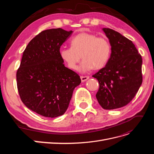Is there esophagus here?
I'll use <instances>...</instances> for the list:
<instances>
[{
  "instance_id": "esophagus-1",
  "label": "esophagus",
  "mask_w": 154,
  "mask_h": 154,
  "mask_svg": "<svg viewBox=\"0 0 154 154\" xmlns=\"http://www.w3.org/2000/svg\"><path fill=\"white\" fill-rule=\"evenodd\" d=\"M80 78H81V80H82V82H85L86 80H87L88 78H89V76H82L81 77H80Z\"/></svg>"
}]
</instances>
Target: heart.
<instances>
[{"mask_svg":"<svg viewBox=\"0 0 154 154\" xmlns=\"http://www.w3.org/2000/svg\"><path fill=\"white\" fill-rule=\"evenodd\" d=\"M71 48H62L59 51L60 57L71 69H76L83 59L80 70L87 72L92 69L103 68L108 62L112 53L110 41L105 37L88 32H82L71 40Z\"/></svg>","mask_w":154,"mask_h":154,"instance_id":"1","label":"heart"}]
</instances>
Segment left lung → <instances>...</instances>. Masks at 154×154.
<instances>
[{"mask_svg":"<svg viewBox=\"0 0 154 154\" xmlns=\"http://www.w3.org/2000/svg\"><path fill=\"white\" fill-rule=\"evenodd\" d=\"M112 46L105 67L92 75L99 82L96 95L106 110L121 108L129 103L143 82L142 57L131 40L119 32L103 28Z\"/></svg>","mask_w":154,"mask_h":154,"instance_id":"left-lung-1","label":"left lung"}]
</instances>
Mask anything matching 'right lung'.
<instances>
[{
	"label": "right lung",
	"instance_id": "right-lung-1",
	"mask_svg": "<svg viewBox=\"0 0 154 154\" xmlns=\"http://www.w3.org/2000/svg\"><path fill=\"white\" fill-rule=\"evenodd\" d=\"M72 33L62 28L40 32L27 45L17 72V88L27 108L44 117L66 112L80 76L65 67L59 51Z\"/></svg>",
	"mask_w": 154,
	"mask_h": 154
}]
</instances>
